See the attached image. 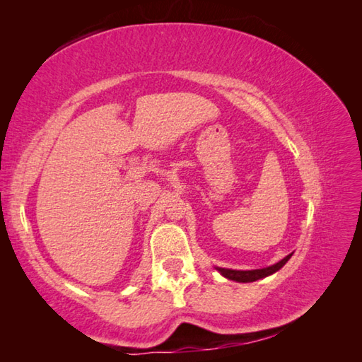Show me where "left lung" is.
Wrapping results in <instances>:
<instances>
[{"label": "left lung", "instance_id": "obj_1", "mask_svg": "<svg viewBox=\"0 0 362 362\" xmlns=\"http://www.w3.org/2000/svg\"><path fill=\"white\" fill-rule=\"evenodd\" d=\"M291 255H287L286 257H283L281 261H278L274 265H269V267H264V269H255V270H233V269H223V267H216V270L218 272L220 275L231 279V281L235 283H253L257 281V279H262L265 276H270L276 274V272L283 267V265L291 259Z\"/></svg>", "mask_w": 362, "mask_h": 362}]
</instances>
